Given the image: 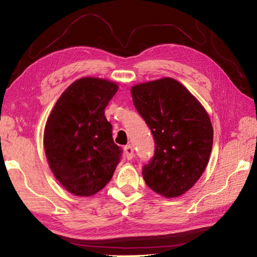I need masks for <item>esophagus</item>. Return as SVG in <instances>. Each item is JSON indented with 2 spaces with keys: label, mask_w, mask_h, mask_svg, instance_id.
<instances>
[{
  "label": "esophagus",
  "mask_w": 257,
  "mask_h": 257,
  "mask_svg": "<svg viewBox=\"0 0 257 257\" xmlns=\"http://www.w3.org/2000/svg\"><path fill=\"white\" fill-rule=\"evenodd\" d=\"M124 154H125V156H127L128 160H132L134 158V149H133V146H130V145L125 146L124 147Z\"/></svg>",
  "instance_id": "obj_1"
}]
</instances>
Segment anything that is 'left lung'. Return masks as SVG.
Returning <instances> with one entry per match:
<instances>
[{
	"mask_svg": "<svg viewBox=\"0 0 257 257\" xmlns=\"http://www.w3.org/2000/svg\"><path fill=\"white\" fill-rule=\"evenodd\" d=\"M130 92L155 141L154 158L143 168L146 185L165 198L181 196L196 184L208 163L213 145L210 116L173 78L142 82Z\"/></svg>",
	"mask_w": 257,
	"mask_h": 257,
	"instance_id": "obj_1",
	"label": "left lung"
}]
</instances>
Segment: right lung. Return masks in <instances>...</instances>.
<instances>
[{"mask_svg": "<svg viewBox=\"0 0 257 257\" xmlns=\"http://www.w3.org/2000/svg\"><path fill=\"white\" fill-rule=\"evenodd\" d=\"M115 82L80 78L61 94L44 129V150L58 181L76 196H93L106 186L121 158L104 108Z\"/></svg>", "mask_w": 257, "mask_h": 257, "instance_id": "1", "label": "right lung"}]
</instances>
